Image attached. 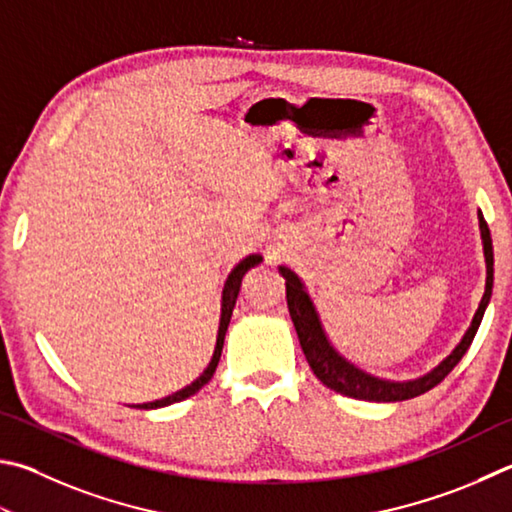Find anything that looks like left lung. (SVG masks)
I'll return each instance as SVG.
<instances>
[{
  "mask_svg": "<svg viewBox=\"0 0 512 512\" xmlns=\"http://www.w3.org/2000/svg\"><path fill=\"white\" fill-rule=\"evenodd\" d=\"M479 228H481V239H483V255H486V293L481 297V304L472 318L470 329L466 336L459 342V347L454 349L448 358H445L439 367L423 378L407 380V383H392V380H383L376 376H369L358 367H353L338 351L329 345L327 336H324L322 324L318 320V313L313 309L311 297L306 295L302 288L300 277H297L291 268L280 266V273L286 280V302H288V313H291V320L295 324L297 338H300L302 351L306 356V362L313 369V374L318 376L324 385L331 387L333 392L345 394L349 398H358V401H374V403H394V401H407V398L421 396L430 392L441 380L450 374V371L459 365V360L466 356L470 349L472 340L477 336V329L483 320V313H486V306L492 295V273H495V257H492V239H490V228L486 219L479 212Z\"/></svg>",
  "mask_w": 512,
  "mask_h": 512,
  "instance_id": "left-lung-1",
  "label": "left lung"
}]
</instances>
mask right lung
Segmentation results:
<instances>
[{"instance_id": "obj_1", "label": "right lung", "mask_w": 512, "mask_h": 512, "mask_svg": "<svg viewBox=\"0 0 512 512\" xmlns=\"http://www.w3.org/2000/svg\"><path fill=\"white\" fill-rule=\"evenodd\" d=\"M262 262V255H250L246 257L244 262H239L235 268H232V273L228 275L226 286H224V297H221V322H219V333H217V347L215 353H212V360L210 365L206 367V371L194 380L192 385L183 387L181 392H176L172 396H165L161 401H154V403H143V405H136L141 407V410H156V407H165V405H172V403H179L183 398H190L192 394H197L199 389L208 383L215 374V369L219 365V358H221V349H224V338H226V331H228V324H230V315L232 309H235V302H237V295H239V288H241V280H244V275L250 271V268L257 266Z\"/></svg>"}]
</instances>
